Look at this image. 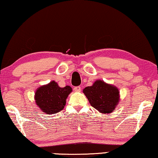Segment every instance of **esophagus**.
I'll list each match as a JSON object with an SVG mask.
<instances>
[{
  "mask_svg": "<svg viewBox=\"0 0 158 158\" xmlns=\"http://www.w3.org/2000/svg\"><path fill=\"white\" fill-rule=\"evenodd\" d=\"M73 90H74V91H75V92H80V91L81 90V86H75L73 88Z\"/></svg>",
  "mask_w": 158,
  "mask_h": 158,
  "instance_id": "obj_1",
  "label": "esophagus"
}]
</instances>
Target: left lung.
<instances>
[{
  "label": "left lung",
  "mask_w": 158,
  "mask_h": 158,
  "mask_svg": "<svg viewBox=\"0 0 158 158\" xmlns=\"http://www.w3.org/2000/svg\"><path fill=\"white\" fill-rule=\"evenodd\" d=\"M83 93L91 106L101 113H112L118 104V89L102 81H97L92 86L86 87Z\"/></svg>",
  "instance_id": "obj_1"
}]
</instances>
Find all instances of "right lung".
<instances>
[{
	"mask_svg": "<svg viewBox=\"0 0 158 158\" xmlns=\"http://www.w3.org/2000/svg\"><path fill=\"white\" fill-rule=\"evenodd\" d=\"M70 86L60 88L55 81H52L46 85L40 87L36 90L35 100L37 106L43 110V113L55 114L64 108L66 98L71 93Z\"/></svg>",
	"mask_w": 158,
	"mask_h": 158,
	"instance_id": "1",
	"label": "right lung"
}]
</instances>
